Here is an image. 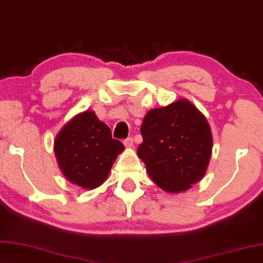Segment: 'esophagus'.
I'll use <instances>...</instances> for the list:
<instances>
[{
	"instance_id": "esophagus-1",
	"label": "esophagus",
	"mask_w": 263,
	"mask_h": 263,
	"mask_svg": "<svg viewBox=\"0 0 263 263\" xmlns=\"http://www.w3.org/2000/svg\"><path fill=\"white\" fill-rule=\"evenodd\" d=\"M123 144L126 148H132L133 144H134V141H133V137H128V139H126L123 141Z\"/></svg>"
}]
</instances>
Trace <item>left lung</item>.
I'll return each instance as SVG.
<instances>
[{
    "label": "left lung",
    "mask_w": 263,
    "mask_h": 263,
    "mask_svg": "<svg viewBox=\"0 0 263 263\" xmlns=\"http://www.w3.org/2000/svg\"><path fill=\"white\" fill-rule=\"evenodd\" d=\"M137 155L150 178L167 193L190 190L204 177L213 150L208 121L194 105L179 99L149 110L141 126Z\"/></svg>",
    "instance_id": "1"
}]
</instances>
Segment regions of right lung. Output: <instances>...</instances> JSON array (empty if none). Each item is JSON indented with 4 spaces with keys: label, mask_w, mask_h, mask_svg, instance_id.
Returning <instances> with one entry per match:
<instances>
[{
    "label": "right lung",
    "mask_w": 263,
    "mask_h": 263,
    "mask_svg": "<svg viewBox=\"0 0 263 263\" xmlns=\"http://www.w3.org/2000/svg\"><path fill=\"white\" fill-rule=\"evenodd\" d=\"M124 145L112 139L110 129L92 110L77 114L54 141L63 176L73 185L93 190L103 183Z\"/></svg>",
    "instance_id": "obj_1"
}]
</instances>
